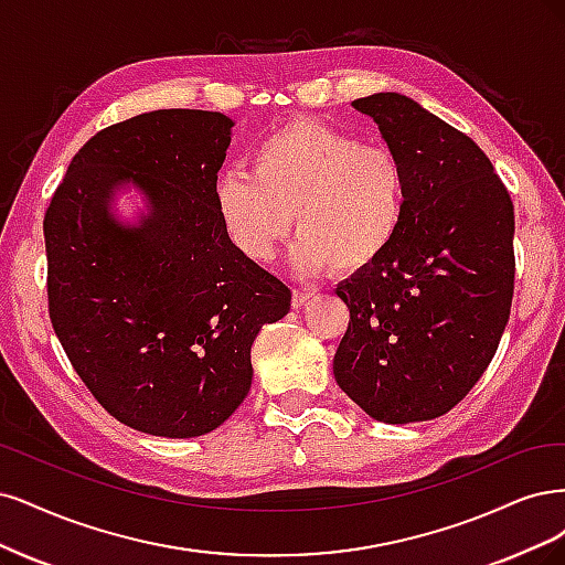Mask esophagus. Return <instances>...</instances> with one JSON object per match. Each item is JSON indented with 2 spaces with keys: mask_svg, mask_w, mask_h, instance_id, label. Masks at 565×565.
<instances>
[{
  "mask_svg": "<svg viewBox=\"0 0 565 565\" xmlns=\"http://www.w3.org/2000/svg\"><path fill=\"white\" fill-rule=\"evenodd\" d=\"M309 298H312V294L309 290H294V298H290V302H294V307H302L309 302Z\"/></svg>",
  "mask_w": 565,
  "mask_h": 565,
  "instance_id": "obj_1",
  "label": "esophagus"
}]
</instances>
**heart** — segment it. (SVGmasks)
<instances>
[{
  "mask_svg": "<svg viewBox=\"0 0 565 565\" xmlns=\"http://www.w3.org/2000/svg\"><path fill=\"white\" fill-rule=\"evenodd\" d=\"M215 209L234 248L253 263L275 258L294 221L300 271L354 277L402 234L408 173L387 145L302 117L253 148L248 175L217 180Z\"/></svg>",
  "mask_w": 565,
  "mask_h": 565,
  "instance_id": "heart-1",
  "label": "heart"
}]
</instances>
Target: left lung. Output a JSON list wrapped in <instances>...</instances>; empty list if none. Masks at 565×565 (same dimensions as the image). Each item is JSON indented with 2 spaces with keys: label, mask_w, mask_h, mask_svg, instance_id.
Wrapping results in <instances>:
<instances>
[{
  "label": "left lung",
  "mask_w": 565,
  "mask_h": 565,
  "mask_svg": "<svg viewBox=\"0 0 565 565\" xmlns=\"http://www.w3.org/2000/svg\"><path fill=\"white\" fill-rule=\"evenodd\" d=\"M352 105L402 157L408 209L385 256L338 286L350 326L335 382L380 423L434 420L498 352L514 296V204L479 145L415 100Z\"/></svg>",
  "instance_id": "1"
}]
</instances>
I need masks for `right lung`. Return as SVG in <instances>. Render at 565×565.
I'll list each match as a JSON object with an SVG mask.
<instances>
[{
	"instance_id": "obj_1",
	"label": "right lung",
	"mask_w": 565,
	"mask_h": 565,
	"mask_svg": "<svg viewBox=\"0 0 565 565\" xmlns=\"http://www.w3.org/2000/svg\"><path fill=\"white\" fill-rule=\"evenodd\" d=\"M232 119L154 110L107 126L72 157L44 215L49 317L96 402L126 427L192 439L250 390V344L290 288L234 248L215 209ZM151 202L138 228L115 186Z\"/></svg>"
}]
</instances>
